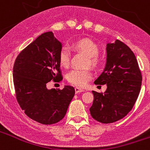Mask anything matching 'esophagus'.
I'll use <instances>...</instances> for the list:
<instances>
[{
	"mask_svg": "<svg viewBox=\"0 0 150 150\" xmlns=\"http://www.w3.org/2000/svg\"><path fill=\"white\" fill-rule=\"evenodd\" d=\"M82 91H84V89L79 88V87H76V88H75V92H76V94L79 93V92H82Z\"/></svg>",
	"mask_w": 150,
	"mask_h": 150,
	"instance_id": "1",
	"label": "esophagus"
}]
</instances>
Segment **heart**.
Returning a JSON list of instances; mask_svg holds the SVG:
<instances>
[{
    "instance_id": "heart-1",
    "label": "heart",
    "mask_w": 150,
    "mask_h": 150,
    "mask_svg": "<svg viewBox=\"0 0 150 150\" xmlns=\"http://www.w3.org/2000/svg\"><path fill=\"white\" fill-rule=\"evenodd\" d=\"M72 47L76 51L83 52L87 55L86 65L98 67L101 63L99 57V46L95 41L89 38H82L74 41ZM71 59V50L67 46H62L59 52V61L62 66L67 67L70 65ZM92 77V73L89 68H74L67 75V81L76 86L83 87Z\"/></svg>"
}]
</instances>
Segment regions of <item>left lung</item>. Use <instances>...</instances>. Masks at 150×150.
I'll return each mask as SVG.
<instances>
[{
    "mask_svg": "<svg viewBox=\"0 0 150 150\" xmlns=\"http://www.w3.org/2000/svg\"><path fill=\"white\" fill-rule=\"evenodd\" d=\"M106 67L95 84L107 85L103 92L92 91L93 104L90 113L99 122L112 123L132 110L142 83V74L132 50L122 41L107 45Z\"/></svg>",
    "mask_w": 150,
    "mask_h": 150,
    "instance_id": "1",
    "label": "left lung"
}]
</instances>
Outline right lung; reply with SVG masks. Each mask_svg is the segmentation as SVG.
Segmentation results:
<instances>
[{
  "label": "right lung",
  "instance_id": "obj_1",
  "mask_svg": "<svg viewBox=\"0 0 150 150\" xmlns=\"http://www.w3.org/2000/svg\"><path fill=\"white\" fill-rule=\"evenodd\" d=\"M62 43L51 31L40 35L18 54L13 65V83L18 104L31 120L43 125L59 122L75 94L71 86L46 88L49 82L62 80L59 61Z\"/></svg>",
  "mask_w": 150,
  "mask_h": 150
}]
</instances>
